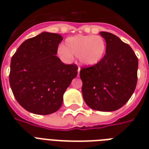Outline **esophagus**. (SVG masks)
I'll return each instance as SVG.
<instances>
[{
    "mask_svg": "<svg viewBox=\"0 0 149 149\" xmlns=\"http://www.w3.org/2000/svg\"><path fill=\"white\" fill-rule=\"evenodd\" d=\"M79 72H80V68L78 67V75L79 74Z\"/></svg>",
    "mask_w": 149,
    "mask_h": 149,
    "instance_id": "esophagus-1",
    "label": "esophagus"
}]
</instances>
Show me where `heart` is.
Listing matches in <instances>:
<instances>
[{
	"label": "heart",
	"instance_id": "heart-1",
	"mask_svg": "<svg viewBox=\"0 0 149 149\" xmlns=\"http://www.w3.org/2000/svg\"><path fill=\"white\" fill-rule=\"evenodd\" d=\"M106 48V42L100 36H76L65 40V47L58 48V54L65 59L77 57L82 65L91 67L103 59Z\"/></svg>",
	"mask_w": 149,
	"mask_h": 149
}]
</instances>
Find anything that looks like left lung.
I'll return each mask as SVG.
<instances>
[{
  "label": "left lung",
  "mask_w": 149,
  "mask_h": 149,
  "mask_svg": "<svg viewBox=\"0 0 149 149\" xmlns=\"http://www.w3.org/2000/svg\"><path fill=\"white\" fill-rule=\"evenodd\" d=\"M106 54L97 65L81 69L82 93L89 107L111 112L120 108L131 98L137 84L139 60L129 45L107 31Z\"/></svg>",
  "instance_id": "1"
}]
</instances>
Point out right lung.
Segmentation results:
<instances>
[{
	"label": "right lung",
	"instance_id": "right-lung-1",
	"mask_svg": "<svg viewBox=\"0 0 149 149\" xmlns=\"http://www.w3.org/2000/svg\"><path fill=\"white\" fill-rule=\"evenodd\" d=\"M60 35L42 32L22 43L10 61V86L26 111L46 115L60 108L63 94L77 76V65H65L57 54Z\"/></svg>",
	"mask_w": 149,
	"mask_h": 149
}]
</instances>
